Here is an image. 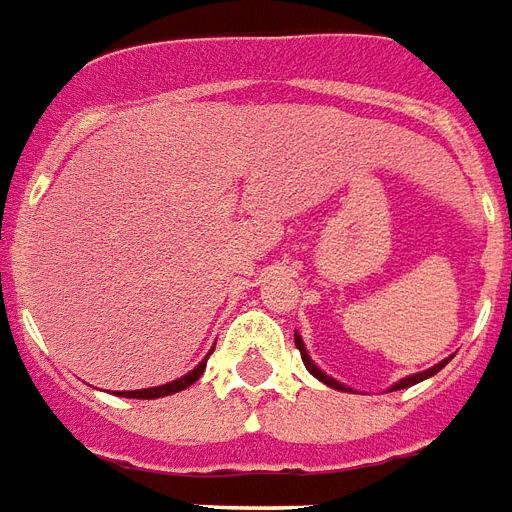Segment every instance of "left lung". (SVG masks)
<instances>
[{
	"instance_id": "8db88e82",
	"label": "left lung",
	"mask_w": 512,
	"mask_h": 512,
	"mask_svg": "<svg viewBox=\"0 0 512 512\" xmlns=\"http://www.w3.org/2000/svg\"><path fill=\"white\" fill-rule=\"evenodd\" d=\"M295 347L301 350V358H304V366H306V369H309V374H314L317 380L325 382L328 388H336V391H350L347 385H342V382H339V380H333V377H328V374H325L323 369H317V366H314V361H312V358H309V352H306V347H304V339H301L298 333H295ZM445 363H448V358H445V361H439L437 366H431V369H426V372H418V374H410V377H404V380H399V382H396V385H393L391 391H401V388H410V385H415V382H420V380H426V377H434V374H437L439 369L445 366Z\"/></svg>"
}]
</instances>
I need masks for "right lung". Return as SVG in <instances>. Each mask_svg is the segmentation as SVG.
<instances>
[{"mask_svg": "<svg viewBox=\"0 0 512 512\" xmlns=\"http://www.w3.org/2000/svg\"><path fill=\"white\" fill-rule=\"evenodd\" d=\"M211 352H214V350H211ZM203 369H206V361H200L198 366L192 369V372L184 374V377H179V380L168 382V385H157V388H143V391H121L119 396H127V399H160V396H170V393L184 391V388H189L192 382L200 380Z\"/></svg>", "mask_w": 512, "mask_h": 512, "instance_id": "1", "label": "right lung"}]
</instances>
